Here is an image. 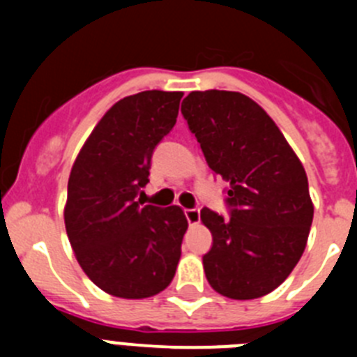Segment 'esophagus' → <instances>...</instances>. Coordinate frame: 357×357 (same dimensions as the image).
<instances>
[{
    "mask_svg": "<svg viewBox=\"0 0 357 357\" xmlns=\"http://www.w3.org/2000/svg\"><path fill=\"white\" fill-rule=\"evenodd\" d=\"M185 218H188L189 225H197L200 222V209H185Z\"/></svg>",
    "mask_w": 357,
    "mask_h": 357,
    "instance_id": "obj_1",
    "label": "esophagus"
}]
</instances>
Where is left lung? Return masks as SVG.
<instances>
[{"mask_svg": "<svg viewBox=\"0 0 357 357\" xmlns=\"http://www.w3.org/2000/svg\"><path fill=\"white\" fill-rule=\"evenodd\" d=\"M209 168L229 182L230 218L202 209L213 234L204 255L209 284L234 301L268 295L304 254L313 202L301 159L252 98L234 91H193L182 102Z\"/></svg>", "mask_w": 357, "mask_h": 357, "instance_id": "1", "label": "left lung"}]
</instances>
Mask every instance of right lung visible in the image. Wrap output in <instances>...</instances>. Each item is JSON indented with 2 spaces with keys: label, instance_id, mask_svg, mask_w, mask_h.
I'll use <instances>...</instances> for the list:
<instances>
[{
  "label": "right lung",
  "instance_id": "1",
  "mask_svg": "<svg viewBox=\"0 0 357 357\" xmlns=\"http://www.w3.org/2000/svg\"><path fill=\"white\" fill-rule=\"evenodd\" d=\"M184 93L143 91L105 112L73 164L66 232L78 264L100 289L148 298L169 286L188 220L178 206H143L151 153L176 121Z\"/></svg>",
  "mask_w": 357,
  "mask_h": 357
}]
</instances>
